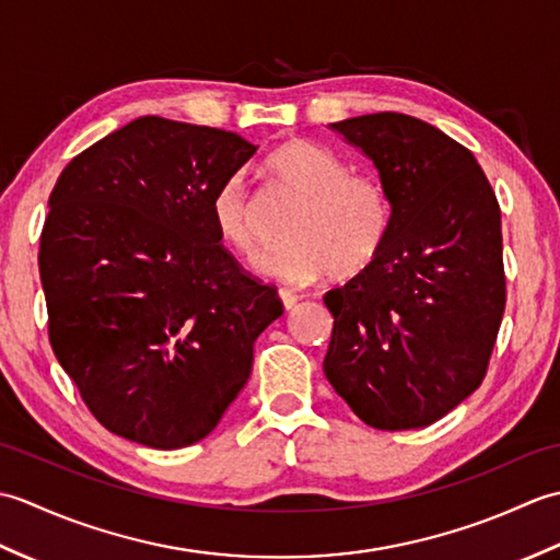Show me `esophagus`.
<instances>
[{
    "mask_svg": "<svg viewBox=\"0 0 560 560\" xmlns=\"http://www.w3.org/2000/svg\"><path fill=\"white\" fill-rule=\"evenodd\" d=\"M279 299H281V303H283V307H287V311H291V307H295V303H299V295H295L289 289H281Z\"/></svg>",
    "mask_w": 560,
    "mask_h": 560,
    "instance_id": "1",
    "label": "esophagus"
}]
</instances>
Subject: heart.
<instances>
[{"instance_id":"heart-1","label":"heart","mask_w":560,"mask_h":560,"mask_svg":"<svg viewBox=\"0 0 560 560\" xmlns=\"http://www.w3.org/2000/svg\"><path fill=\"white\" fill-rule=\"evenodd\" d=\"M265 171L279 192L299 201L283 223V245L265 269L287 283H307L323 273L353 279L383 257L395 225L387 187L373 175L353 173L351 163L313 141L273 149ZM211 221L221 241L247 261L267 249L259 211L245 177L237 173L213 189Z\"/></svg>"}]
</instances>
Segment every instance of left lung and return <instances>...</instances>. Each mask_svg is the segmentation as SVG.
Returning <instances> with one entry per match:
<instances>
[{"label": "left lung", "instance_id": "obj_1", "mask_svg": "<svg viewBox=\"0 0 560 560\" xmlns=\"http://www.w3.org/2000/svg\"><path fill=\"white\" fill-rule=\"evenodd\" d=\"M375 163L395 207L383 257L325 293V375L380 431L431 425L489 371L505 313L501 207L469 149L411 115L331 125Z\"/></svg>", "mask_w": 560, "mask_h": 560}]
</instances>
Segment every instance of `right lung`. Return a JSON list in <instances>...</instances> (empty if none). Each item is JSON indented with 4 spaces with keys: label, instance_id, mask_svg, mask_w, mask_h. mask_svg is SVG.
Masks as SVG:
<instances>
[{
    "label": "right lung",
    "instance_id": "right-lung-1",
    "mask_svg": "<svg viewBox=\"0 0 560 560\" xmlns=\"http://www.w3.org/2000/svg\"><path fill=\"white\" fill-rule=\"evenodd\" d=\"M241 135L149 115L69 161L40 233L47 335L110 433L177 450L207 438L283 303L211 221L253 159Z\"/></svg>",
    "mask_w": 560,
    "mask_h": 560
}]
</instances>
